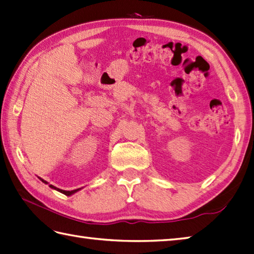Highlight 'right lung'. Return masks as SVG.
Here are the masks:
<instances>
[{"label":"right lung","mask_w":254,"mask_h":254,"mask_svg":"<svg viewBox=\"0 0 254 254\" xmlns=\"http://www.w3.org/2000/svg\"><path fill=\"white\" fill-rule=\"evenodd\" d=\"M41 181H42V182H44V183H46V182H45L44 180H42V178H41ZM46 184H47V183H46ZM49 187H52V188H54V190H58V191H61V192L64 193V195H67V196H70L71 193H73V192H76L77 190H59V188L55 187V186H53V185H49Z\"/></svg>","instance_id":"right-lung-1"}]
</instances>
